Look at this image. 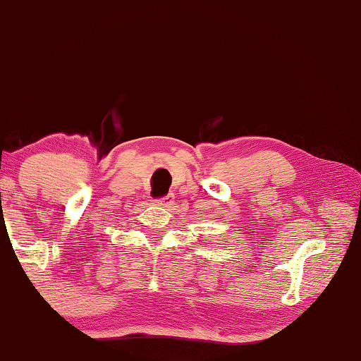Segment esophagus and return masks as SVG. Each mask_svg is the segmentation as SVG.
Here are the masks:
<instances>
[{
  "mask_svg": "<svg viewBox=\"0 0 361 361\" xmlns=\"http://www.w3.org/2000/svg\"><path fill=\"white\" fill-rule=\"evenodd\" d=\"M173 203H175V195L168 193L166 196H163L161 200H157V204H163L165 208H171Z\"/></svg>",
  "mask_w": 361,
  "mask_h": 361,
  "instance_id": "1",
  "label": "esophagus"
}]
</instances>
